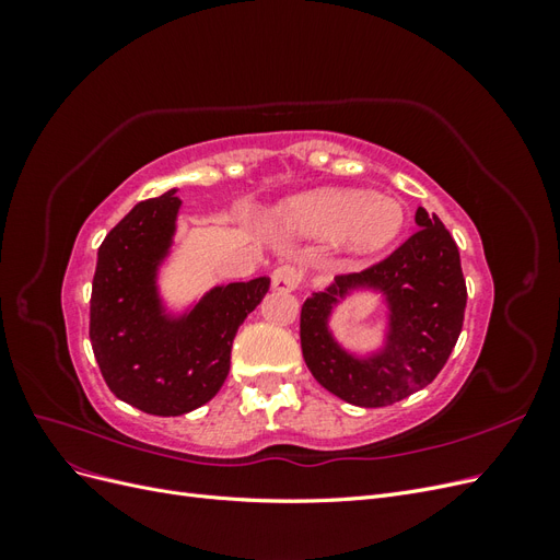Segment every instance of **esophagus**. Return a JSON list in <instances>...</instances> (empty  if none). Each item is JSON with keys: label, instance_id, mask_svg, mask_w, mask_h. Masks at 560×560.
<instances>
[{"label": "esophagus", "instance_id": "obj_1", "mask_svg": "<svg viewBox=\"0 0 560 560\" xmlns=\"http://www.w3.org/2000/svg\"><path fill=\"white\" fill-rule=\"evenodd\" d=\"M301 282V273L294 266H278L270 276V284L278 292H294Z\"/></svg>", "mask_w": 560, "mask_h": 560}]
</instances>
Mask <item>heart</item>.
Listing matches in <instances>:
<instances>
[{
  "instance_id": "heart-1",
  "label": "heart",
  "mask_w": 560,
  "mask_h": 560,
  "mask_svg": "<svg viewBox=\"0 0 560 560\" xmlns=\"http://www.w3.org/2000/svg\"><path fill=\"white\" fill-rule=\"evenodd\" d=\"M273 219L287 235H329L331 245L350 257L378 254L393 245L406 226V212L397 198L331 186L282 200Z\"/></svg>"
}]
</instances>
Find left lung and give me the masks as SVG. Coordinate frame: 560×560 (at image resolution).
Segmentation results:
<instances>
[{
	"instance_id": "left-lung-1",
	"label": "left lung",
	"mask_w": 560,
	"mask_h": 560,
	"mask_svg": "<svg viewBox=\"0 0 560 560\" xmlns=\"http://www.w3.org/2000/svg\"><path fill=\"white\" fill-rule=\"evenodd\" d=\"M418 231L362 273L338 276L301 308V350L315 381L348 404L376 409L430 385L460 336L467 287L460 252L436 214L416 210ZM352 295L382 301L380 341L346 347L330 319Z\"/></svg>"
}]
</instances>
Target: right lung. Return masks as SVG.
<instances>
[{"mask_svg": "<svg viewBox=\"0 0 560 560\" xmlns=\"http://www.w3.org/2000/svg\"><path fill=\"white\" fill-rule=\"evenodd\" d=\"M177 186L135 206L97 249L91 346L112 393L151 416L208 404L231 369L235 331L266 296L270 278L214 284L173 306L161 270L175 252Z\"/></svg>", "mask_w": 560, "mask_h": 560, "instance_id": "obj_1", "label": "right lung"}]
</instances>
